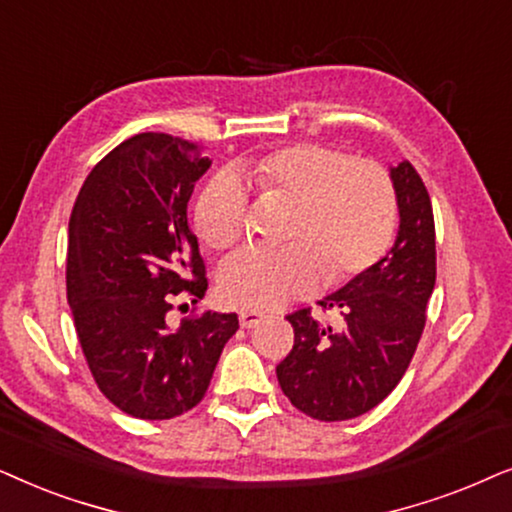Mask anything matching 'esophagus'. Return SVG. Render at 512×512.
<instances>
[{"mask_svg": "<svg viewBox=\"0 0 512 512\" xmlns=\"http://www.w3.org/2000/svg\"><path fill=\"white\" fill-rule=\"evenodd\" d=\"M262 313L260 311H241L238 313V320H241V327H245V330H250V327L260 325L262 323Z\"/></svg>", "mask_w": 512, "mask_h": 512, "instance_id": "1", "label": "esophagus"}]
</instances>
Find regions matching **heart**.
<instances>
[{
	"label": "heart",
	"mask_w": 512,
	"mask_h": 512,
	"mask_svg": "<svg viewBox=\"0 0 512 512\" xmlns=\"http://www.w3.org/2000/svg\"><path fill=\"white\" fill-rule=\"evenodd\" d=\"M236 173L262 206H281V250L231 260L220 274V297L245 311L276 309L374 267L391 245L398 201L386 170L313 142L278 147L238 163ZM248 196L231 175H217L199 194L194 227L210 250L236 248L245 236Z\"/></svg>",
	"instance_id": "obj_1"
}]
</instances>
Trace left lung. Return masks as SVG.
Masks as SVG:
<instances>
[{"label": "left lung", "instance_id": "8db88e82", "mask_svg": "<svg viewBox=\"0 0 512 512\" xmlns=\"http://www.w3.org/2000/svg\"><path fill=\"white\" fill-rule=\"evenodd\" d=\"M400 229L386 257L320 299L339 325L309 309L288 313L295 346L276 367L288 400L318 421H346L377 407L412 363L435 285V222L428 189L410 161L391 168Z\"/></svg>", "mask_w": 512, "mask_h": 512}]
</instances>
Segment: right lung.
<instances>
[{
	"mask_svg": "<svg viewBox=\"0 0 512 512\" xmlns=\"http://www.w3.org/2000/svg\"><path fill=\"white\" fill-rule=\"evenodd\" d=\"M210 163L194 142L140 133L95 163L74 201L67 302L95 384L135 419L199 405L238 330L236 313L166 320L175 299L208 290L187 203Z\"/></svg>",
	"mask_w": 512,
	"mask_h": 512,
	"instance_id": "add662e5",
	"label": "right lung"
}]
</instances>
